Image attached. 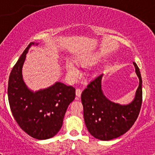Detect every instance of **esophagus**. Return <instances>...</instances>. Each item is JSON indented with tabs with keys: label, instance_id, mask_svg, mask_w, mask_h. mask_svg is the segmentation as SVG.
<instances>
[{
	"label": "esophagus",
	"instance_id": "1",
	"mask_svg": "<svg viewBox=\"0 0 155 155\" xmlns=\"http://www.w3.org/2000/svg\"><path fill=\"white\" fill-rule=\"evenodd\" d=\"M81 90L80 88H77L76 90V100H79V97H81Z\"/></svg>",
	"mask_w": 155,
	"mask_h": 155
}]
</instances>
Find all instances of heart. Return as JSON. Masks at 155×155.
<instances>
[{
  "instance_id": "heart-1",
  "label": "heart",
  "mask_w": 155,
  "mask_h": 155,
  "mask_svg": "<svg viewBox=\"0 0 155 155\" xmlns=\"http://www.w3.org/2000/svg\"><path fill=\"white\" fill-rule=\"evenodd\" d=\"M65 68H66L68 74L71 76L75 75L76 71H77V69H76V68L74 66V65H73L71 62H69V61L66 62V63H65Z\"/></svg>"
}]
</instances>
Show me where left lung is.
Instances as JSON below:
<instances>
[{"label":"left lung","instance_id":"1","mask_svg":"<svg viewBox=\"0 0 155 155\" xmlns=\"http://www.w3.org/2000/svg\"><path fill=\"white\" fill-rule=\"evenodd\" d=\"M133 65L139 85L130 104H116L104 95L101 88L103 74L92 79L81 93L85 124L95 138L109 140L118 138L128 131L138 118L142 104V79L138 65Z\"/></svg>","mask_w":155,"mask_h":155}]
</instances>
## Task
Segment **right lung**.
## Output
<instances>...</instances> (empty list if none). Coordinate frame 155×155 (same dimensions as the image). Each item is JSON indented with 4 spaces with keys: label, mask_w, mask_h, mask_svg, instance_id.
I'll return each instance as SVG.
<instances>
[{
    "label": "right lung",
    "mask_w": 155,
    "mask_h": 155,
    "mask_svg": "<svg viewBox=\"0 0 155 155\" xmlns=\"http://www.w3.org/2000/svg\"><path fill=\"white\" fill-rule=\"evenodd\" d=\"M31 42L12 68L8 84L11 111L19 127L30 136L38 140L52 138L63 125L68 105L75 98L76 90L62 82L33 92L22 79V69Z\"/></svg>",
    "instance_id": "add662e5"
}]
</instances>
